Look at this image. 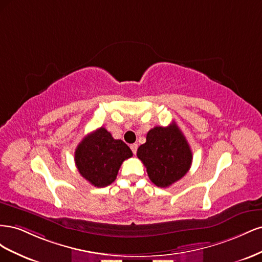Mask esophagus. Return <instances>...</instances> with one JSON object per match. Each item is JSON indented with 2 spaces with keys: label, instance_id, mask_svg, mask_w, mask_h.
Returning <instances> with one entry per match:
<instances>
[{
  "label": "esophagus",
  "instance_id": "obj_1",
  "mask_svg": "<svg viewBox=\"0 0 262 262\" xmlns=\"http://www.w3.org/2000/svg\"><path fill=\"white\" fill-rule=\"evenodd\" d=\"M130 147H131V149H132V152H133V154H137V150H138V144H131L130 145Z\"/></svg>",
  "mask_w": 262,
  "mask_h": 262
}]
</instances>
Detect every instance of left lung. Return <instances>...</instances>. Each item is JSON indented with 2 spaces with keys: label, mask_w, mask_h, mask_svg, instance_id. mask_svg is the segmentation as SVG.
<instances>
[{
  "label": "left lung",
  "mask_w": 262,
  "mask_h": 262,
  "mask_svg": "<svg viewBox=\"0 0 262 262\" xmlns=\"http://www.w3.org/2000/svg\"><path fill=\"white\" fill-rule=\"evenodd\" d=\"M137 155L146 167L150 181L161 188L181 179L192 163L191 149L175 122L150 129Z\"/></svg>",
  "instance_id": "8db88e82"
}]
</instances>
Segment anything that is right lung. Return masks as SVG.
I'll return each mask as SVG.
<instances>
[{"mask_svg":"<svg viewBox=\"0 0 262 262\" xmlns=\"http://www.w3.org/2000/svg\"><path fill=\"white\" fill-rule=\"evenodd\" d=\"M74 161L82 177L95 187L102 188L115 181L123 161L133 154L121 140H115L105 128L93 131L81 141Z\"/></svg>","mask_w":262,"mask_h":262,"instance_id":"add662e5","label":"right lung"}]
</instances>
